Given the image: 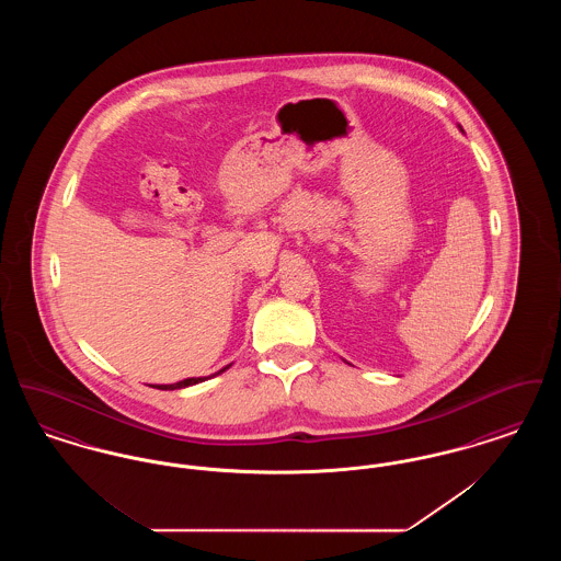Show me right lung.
Wrapping results in <instances>:
<instances>
[{
    "label": "right lung",
    "mask_w": 561,
    "mask_h": 561,
    "mask_svg": "<svg viewBox=\"0 0 561 561\" xmlns=\"http://www.w3.org/2000/svg\"><path fill=\"white\" fill-rule=\"evenodd\" d=\"M227 368H229V366H227ZM227 368H222L220 373H225ZM202 380H206V376H204V378H185V380H181V382H174V385H158V389H161V391H174V389H181V387H188V385H197V382H202Z\"/></svg>",
    "instance_id": "1"
}]
</instances>
